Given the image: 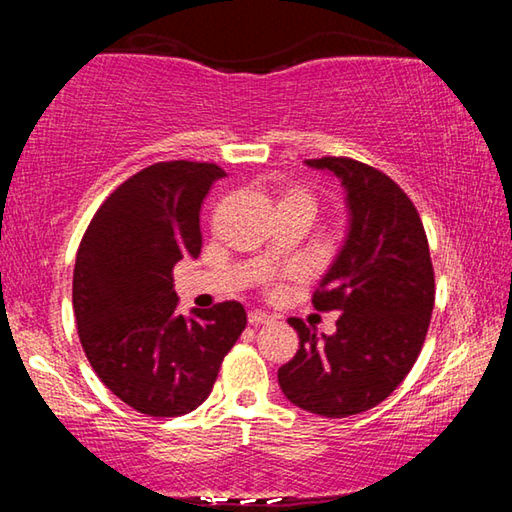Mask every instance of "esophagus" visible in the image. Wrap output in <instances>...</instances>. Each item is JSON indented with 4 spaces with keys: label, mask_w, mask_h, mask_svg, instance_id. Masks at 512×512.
I'll list each match as a JSON object with an SVG mask.
<instances>
[{
    "label": "esophagus",
    "mask_w": 512,
    "mask_h": 512,
    "mask_svg": "<svg viewBox=\"0 0 512 512\" xmlns=\"http://www.w3.org/2000/svg\"><path fill=\"white\" fill-rule=\"evenodd\" d=\"M248 323L253 325V327H257V325H266V323H271V316L264 314V311L255 309V311H250V314H248Z\"/></svg>",
    "instance_id": "esophagus-1"
}]
</instances>
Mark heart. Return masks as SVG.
Returning <instances> with one entry per match:
<instances>
[{"label": "heart", "instance_id": "1", "mask_svg": "<svg viewBox=\"0 0 512 512\" xmlns=\"http://www.w3.org/2000/svg\"><path fill=\"white\" fill-rule=\"evenodd\" d=\"M280 205H300V207H307L309 212L316 210V201L314 196H311L307 189H289V192H284V196L280 198Z\"/></svg>", "mask_w": 512, "mask_h": 512}]
</instances>
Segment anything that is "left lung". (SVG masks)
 <instances>
[{
    "label": "left lung",
    "mask_w": 512,
    "mask_h": 512,
    "mask_svg": "<svg viewBox=\"0 0 512 512\" xmlns=\"http://www.w3.org/2000/svg\"><path fill=\"white\" fill-rule=\"evenodd\" d=\"M307 167L345 189L348 235L311 300L341 316L332 336L289 320L300 348L277 381L300 409L348 418L384 402L413 368L431 320L433 266L418 210L386 173L352 158Z\"/></svg>",
    "instance_id": "left-lung-1"
}]
</instances>
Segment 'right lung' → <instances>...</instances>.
Segmentation results:
<instances>
[{"label": "right lung", "instance_id": "obj_1", "mask_svg": "<svg viewBox=\"0 0 512 512\" xmlns=\"http://www.w3.org/2000/svg\"><path fill=\"white\" fill-rule=\"evenodd\" d=\"M225 171L158 162L94 214L76 253L72 302L90 366L121 402L153 418L201 406L246 327L239 302L176 311L171 271L201 255V203Z\"/></svg>", "mask_w": 512, "mask_h": 512}]
</instances>
